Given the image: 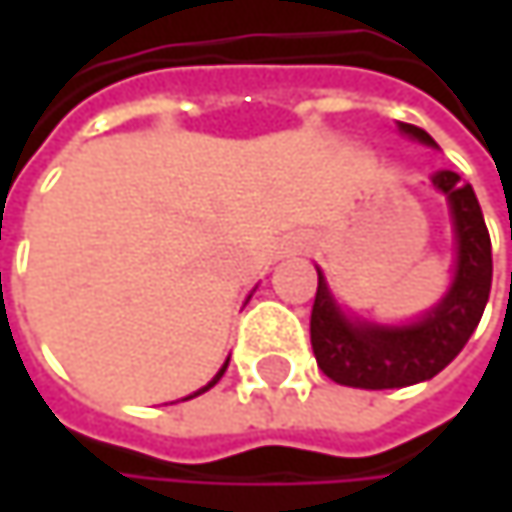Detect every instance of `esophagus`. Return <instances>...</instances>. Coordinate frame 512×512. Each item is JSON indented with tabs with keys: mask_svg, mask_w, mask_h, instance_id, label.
I'll list each match as a JSON object with an SVG mask.
<instances>
[{
	"mask_svg": "<svg viewBox=\"0 0 512 512\" xmlns=\"http://www.w3.org/2000/svg\"><path fill=\"white\" fill-rule=\"evenodd\" d=\"M293 252H296V243H293Z\"/></svg>",
	"mask_w": 512,
	"mask_h": 512,
	"instance_id": "34e87169",
	"label": "esophagus"
}]
</instances>
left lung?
<instances>
[{
  "instance_id": "left-lung-1",
  "label": "left lung",
  "mask_w": 512,
  "mask_h": 512,
  "mask_svg": "<svg viewBox=\"0 0 512 512\" xmlns=\"http://www.w3.org/2000/svg\"><path fill=\"white\" fill-rule=\"evenodd\" d=\"M400 130L424 145H436L430 133L412 124ZM433 186L451 201L457 228V275L448 296L424 320L412 326L350 323L335 305L323 275L317 272V296L311 308V347L320 370L350 388H403L433 379L445 370L477 329L492 287V243L474 198L457 171L433 174Z\"/></svg>"
}]
</instances>
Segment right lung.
<instances>
[{
  "label": "right lung",
  "instance_id": "right-lung-1",
  "mask_svg": "<svg viewBox=\"0 0 512 512\" xmlns=\"http://www.w3.org/2000/svg\"><path fill=\"white\" fill-rule=\"evenodd\" d=\"M225 370H228V361H225V367H222V370H219V373H216V376H213V382H210V385H204V388H201V391H207V388H213V385H216V382H219V379H222V373H225ZM201 391H195V394H189V397H198V394H201Z\"/></svg>",
  "mask_w": 512,
  "mask_h": 512
}]
</instances>
